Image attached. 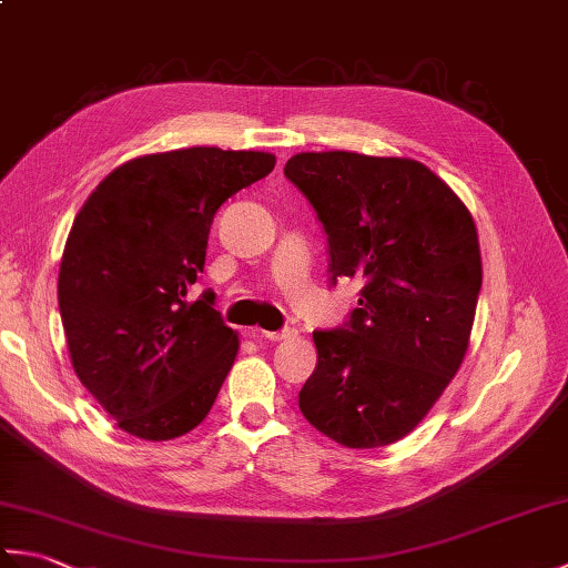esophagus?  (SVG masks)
Masks as SVG:
<instances>
[{
    "label": "esophagus",
    "mask_w": 568,
    "mask_h": 568,
    "mask_svg": "<svg viewBox=\"0 0 568 568\" xmlns=\"http://www.w3.org/2000/svg\"><path fill=\"white\" fill-rule=\"evenodd\" d=\"M253 339H268V342H283V339H295L297 329L293 327H285V329H277V332H265V329H251Z\"/></svg>",
    "instance_id": "esophagus-1"
}]
</instances>
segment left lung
Returning a JSON list of instances; mask_svg holds the SVG:
<instances>
[{
    "instance_id": "8db88e82",
    "label": "left lung",
    "mask_w": 568,
    "mask_h": 568,
    "mask_svg": "<svg viewBox=\"0 0 568 568\" xmlns=\"http://www.w3.org/2000/svg\"><path fill=\"white\" fill-rule=\"evenodd\" d=\"M285 178L327 234L329 281L358 277V307L312 332L317 366L297 405L348 449L413 432L468 348L480 293V248L466 204L409 159L297 153Z\"/></svg>"
}]
</instances>
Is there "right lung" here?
Instances as JSON below:
<instances>
[{
    "instance_id": "add662e5",
    "label": "right lung",
    "mask_w": 568,
    "mask_h": 568,
    "mask_svg": "<svg viewBox=\"0 0 568 568\" xmlns=\"http://www.w3.org/2000/svg\"><path fill=\"white\" fill-rule=\"evenodd\" d=\"M275 155L214 146L141 155L82 204L60 261L58 307L80 383L124 432L165 442L207 417L239 336L190 285L216 210Z\"/></svg>"
}]
</instances>
